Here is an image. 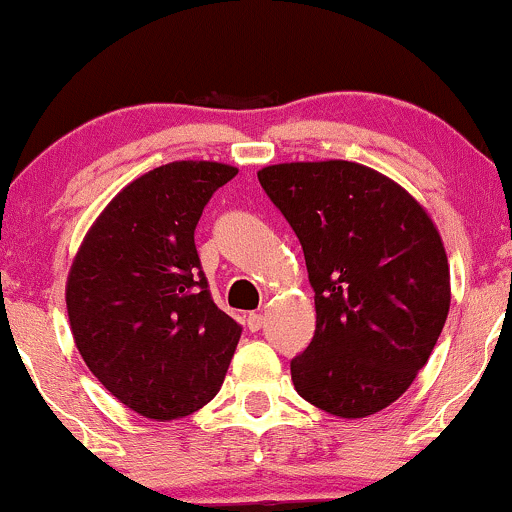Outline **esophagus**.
I'll list each match as a JSON object with an SVG mask.
<instances>
[{
  "label": "esophagus",
  "mask_w": 512,
  "mask_h": 512,
  "mask_svg": "<svg viewBox=\"0 0 512 512\" xmlns=\"http://www.w3.org/2000/svg\"><path fill=\"white\" fill-rule=\"evenodd\" d=\"M245 322H248L250 332H260L262 325H264V317L260 313H250L248 317H245Z\"/></svg>",
  "instance_id": "esophagus-1"
}]
</instances>
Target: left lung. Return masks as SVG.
Returning a JSON list of instances; mask_svg holds the SVG:
<instances>
[{
  "instance_id": "8db88e82",
  "label": "left lung",
  "mask_w": 512,
  "mask_h": 512,
  "mask_svg": "<svg viewBox=\"0 0 512 512\" xmlns=\"http://www.w3.org/2000/svg\"><path fill=\"white\" fill-rule=\"evenodd\" d=\"M301 240L315 334L291 361L296 392L361 419L390 407L426 366L450 310L443 240L407 190L351 161L257 173Z\"/></svg>"
}]
</instances>
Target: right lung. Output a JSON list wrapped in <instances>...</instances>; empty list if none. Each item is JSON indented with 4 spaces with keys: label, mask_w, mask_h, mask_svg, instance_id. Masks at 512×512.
Instances as JSON below:
<instances>
[{
    "label": "right lung",
    "mask_w": 512,
    "mask_h": 512,
    "mask_svg": "<svg viewBox=\"0 0 512 512\" xmlns=\"http://www.w3.org/2000/svg\"><path fill=\"white\" fill-rule=\"evenodd\" d=\"M238 168L175 161L129 182L81 243L67 279L79 354L110 395L146 419L202 409L243 327L216 308L195 228Z\"/></svg>",
    "instance_id": "1"
}]
</instances>
